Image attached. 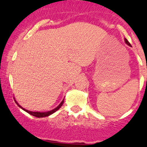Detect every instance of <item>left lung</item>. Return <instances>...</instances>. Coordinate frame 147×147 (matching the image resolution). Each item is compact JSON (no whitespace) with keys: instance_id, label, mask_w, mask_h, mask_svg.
<instances>
[{"instance_id":"1","label":"left lung","mask_w":147,"mask_h":147,"mask_svg":"<svg viewBox=\"0 0 147 147\" xmlns=\"http://www.w3.org/2000/svg\"><path fill=\"white\" fill-rule=\"evenodd\" d=\"M124 41H125V42H126V43L127 45H130V46H131V44H130V43L129 41H127V39H126V38H125V39H124Z\"/></svg>"}]
</instances>
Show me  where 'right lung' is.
Segmentation results:
<instances>
[{
    "mask_svg": "<svg viewBox=\"0 0 147 147\" xmlns=\"http://www.w3.org/2000/svg\"><path fill=\"white\" fill-rule=\"evenodd\" d=\"M15 102H16V101H15ZM63 102H64V99H63V100H62V102L60 103L59 105L58 106H57V107L55 108V109H54L53 110L50 111H47V112H41H41H33V111H30L26 110V109H23V108L22 107V106H20L17 102H16V104H18V106H19L20 108H21V109H23V111H25V112L28 113L30 114V115H32L34 116V117H47V116L50 115H52V113H55V112H56L57 110H59V109L61 107V106L63 105Z\"/></svg>",
    "mask_w": 147,
    "mask_h": 147,
    "instance_id": "1",
    "label": "right lung"
}]
</instances>
